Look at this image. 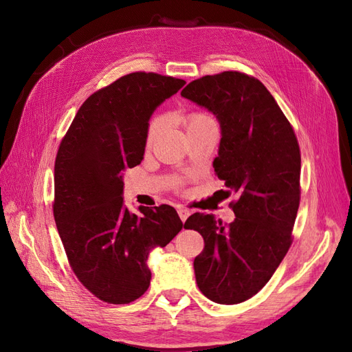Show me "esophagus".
<instances>
[{
	"label": "esophagus",
	"mask_w": 352,
	"mask_h": 352,
	"mask_svg": "<svg viewBox=\"0 0 352 352\" xmlns=\"http://www.w3.org/2000/svg\"><path fill=\"white\" fill-rule=\"evenodd\" d=\"M178 215H179V219H182V221H186L188 215H190V211H188L187 208H183V206H179Z\"/></svg>",
	"instance_id": "1"
}]
</instances>
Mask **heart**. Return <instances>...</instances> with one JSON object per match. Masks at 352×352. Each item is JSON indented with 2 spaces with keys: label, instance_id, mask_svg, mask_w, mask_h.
<instances>
[{
  "label": "heart",
  "instance_id": "obj_1",
  "mask_svg": "<svg viewBox=\"0 0 352 352\" xmlns=\"http://www.w3.org/2000/svg\"><path fill=\"white\" fill-rule=\"evenodd\" d=\"M212 123H215L212 117L210 114L204 113V111H192L190 114L186 117L187 132L204 128V126H208V124H212ZM162 126H164V117H155V119L150 122L148 131H147V142L148 144L156 138V135L162 129Z\"/></svg>",
  "mask_w": 352,
  "mask_h": 352
}]
</instances>
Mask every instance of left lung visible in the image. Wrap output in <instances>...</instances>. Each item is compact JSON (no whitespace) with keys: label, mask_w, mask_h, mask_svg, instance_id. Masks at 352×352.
<instances>
[{"label":"left lung","mask_w":352,"mask_h":352,"mask_svg":"<svg viewBox=\"0 0 352 352\" xmlns=\"http://www.w3.org/2000/svg\"><path fill=\"white\" fill-rule=\"evenodd\" d=\"M182 95L208 108L220 122L215 175L236 219L230 224L195 212L184 229L199 232L204 250L193 266L204 296L236 305L257 294L293 242L300 204V148L293 126L265 85L239 71H223L188 83Z\"/></svg>","instance_id":"8db88e82"}]
</instances>
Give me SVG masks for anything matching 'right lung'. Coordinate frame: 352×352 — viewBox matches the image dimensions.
<instances>
[{"instance_id":"right-lung-1","label":"right lung","mask_w":352,"mask_h":352,"mask_svg":"<svg viewBox=\"0 0 352 352\" xmlns=\"http://www.w3.org/2000/svg\"><path fill=\"white\" fill-rule=\"evenodd\" d=\"M184 85L144 71L117 78L86 99L59 144L53 217L71 269L102 302L146 293L148 253L183 228L170 205L124 208L122 173L141 164L150 116Z\"/></svg>"}]
</instances>
